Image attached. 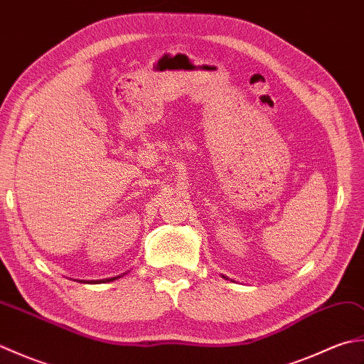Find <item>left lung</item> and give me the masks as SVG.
<instances>
[{"mask_svg": "<svg viewBox=\"0 0 364 364\" xmlns=\"http://www.w3.org/2000/svg\"><path fill=\"white\" fill-rule=\"evenodd\" d=\"M222 277H223V278H227V277H225V275H222Z\"/></svg>", "mask_w": 364, "mask_h": 364, "instance_id": "left-lung-1", "label": "left lung"}]
</instances>
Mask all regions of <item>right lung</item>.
Returning a JSON list of instances; mask_svg holds the SVG:
<instances>
[{"label": "right lung", "instance_id": "1", "mask_svg": "<svg viewBox=\"0 0 364 364\" xmlns=\"http://www.w3.org/2000/svg\"><path fill=\"white\" fill-rule=\"evenodd\" d=\"M115 278H120V275L119 277H114V278H107V280H97V282H94V280H90V282L84 280L82 283H105V282H112V280H115Z\"/></svg>", "mask_w": 364, "mask_h": 364}]
</instances>
